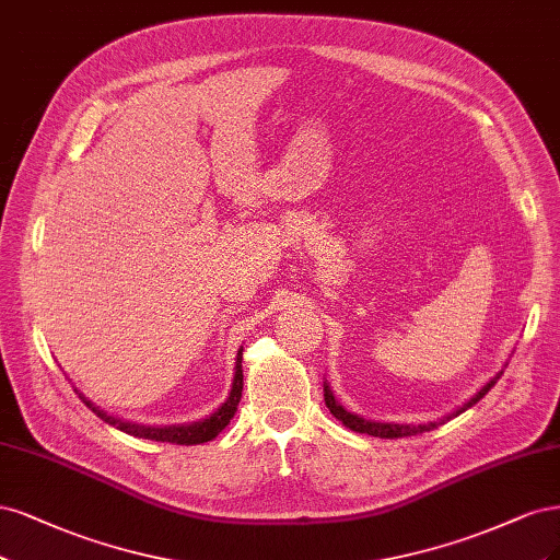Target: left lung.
<instances>
[{"label":"left lung","mask_w":560,"mask_h":560,"mask_svg":"<svg viewBox=\"0 0 560 560\" xmlns=\"http://www.w3.org/2000/svg\"><path fill=\"white\" fill-rule=\"evenodd\" d=\"M500 374L502 372H498L489 384H486L475 398H470L467 400V405H463L460 409H456L454 411V417H458L460 411H465L467 407H472V405H477L486 393H489L493 386H495V382L500 378ZM323 395H326V405H328V409H330V413L335 419H339L341 423H345L347 428H351V430H355V432H368V435H374V438H386V440H398V438H409V435H419V432H430L432 428H438V425H442L444 421H448V417L446 419H440V421H432V423H423V425H405V423H374V421H365V419H358L355 413H351V411H347L345 407H341L339 402H335V395H332V390L328 388V386H323Z\"/></svg>","instance_id":"left-lung-1"}]
</instances>
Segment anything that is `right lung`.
I'll return each mask as SVG.
<instances>
[{
  "instance_id": "1",
  "label": "right lung",
  "mask_w": 560,
  "mask_h": 560,
  "mask_svg": "<svg viewBox=\"0 0 560 560\" xmlns=\"http://www.w3.org/2000/svg\"><path fill=\"white\" fill-rule=\"evenodd\" d=\"M242 388H244V374H242V349L237 353V368H234V382H232V390L228 395V400L215 409L209 419L205 421H197V423H188V425H165V428H149V425H137V423H128V421H120L116 417H109V413L97 409L93 402L85 400L83 395L79 393V398L85 402V407L93 409L97 417L109 423L122 432H128V435L135 438H143V440H153V442H170V444H205L213 438H219V432L230 423V419L234 417V411H237V405L242 400Z\"/></svg>"
}]
</instances>
